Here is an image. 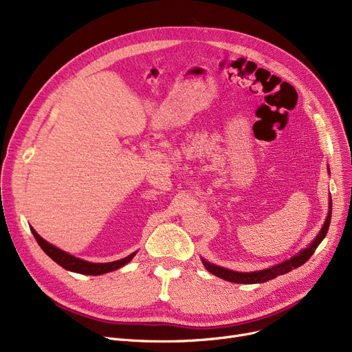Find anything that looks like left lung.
I'll return each mask as SVG.
<instances>
[{"mask_svg": "<svg viewBox=\"0 0 352 352\" xmlns=\"http://www.w3.org/2000/svg\"><path fill=\"white\" fill-rule=\"evenodd\" d=\"M331 207H332V202L329 199L328 217L325 219L324 227L321 228L320 234L317 235V238L314 239V241L308 245V248L302 250L298 255H294L291 260H287L283 264H278V265L267 268V270H263V271H256V272H236V271H231V270H227V268H223V267L210 264L206 260H202V264H204V267L211 274H214L215 276H219V278H223L226 281H230V283H236V284H260V283H265V281L274 280L275 276L284 275V274H287V272H289V271H292L295 268L301 267L302 264H305L309 260L311 255L316 252V248L321 244V241L325 238V235L328 232L329 223H331V212H332Z\"/></svg>", "mask_w": 352, "mask_h": 352, "instance_id": "8db88e82", "label": "left lung"}]
</instances>
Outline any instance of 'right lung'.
Here are the masks:
<instances>
[{"mask_svg":"<svg viewBox=\"0 0 352 352\" xmlns=\"http://www.w3.org/2000/svg\"><path fill=\"white\" fill-rule=\"evenodd\" d=\"M31 232L35 236L36 243L43 248V251L57 263L58 265H61L63 268L68 270V271H74V272H78V274H84V275H100V274H105L109 271H114L121 268L122 265L128 264L129 261L133 260V256L135 255V252H133L131 255H128L122 260L114 261V263H105V264H94V263H88V261H82L80 258L72 256L64 251H61L60 248L51 245L50 243H47L45 239H43L38 234L34 231V228L31 227Z\"/></svg>","mask_w":352,"mask_h":352,"instance_id":"right-lung-1","label":"right lung"}]
</instances>
